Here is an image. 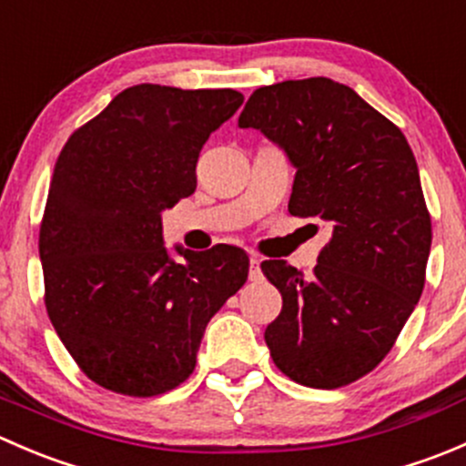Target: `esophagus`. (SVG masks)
<instances>
[{
	"instance_id": "1",
	"label": "esophagus",
	"mask_w": 466,
	"mask_h": 466,
	"mask_svg": "<svg viewBox=\"0 0 466 466\" xmlns=\"http://www.w3.org/2000/svg\"><path fill=\"white\" fill-rule=\"evenodd\" d=\"M261 277V257L250 255V279H259Z\"/></svg>"
}]
</instances>
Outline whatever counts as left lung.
Listing matches in <instances>:
<instances>
[{
  "mask_svg": "<svg viewBox=\"0 0 466 466\" xmlns=\"http://www.w3.org/2000/svg\"><path fill=\"white\" fill-rule=\"evenodd\" d=\"M238 126L261 130L295 167L290 214L331 229L311 277L261 263L284 299L263 336L272 360L309 388L365 377L424 290L433 232L410 146L354 89L322 76L255 89Z\"/></svg>",
  "mask_w": 466,
  "mask_h": 466,
  "instance_id": "1",
  "label": "left lung"
}]
</instances>
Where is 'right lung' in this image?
I'll return each instance as SVG.
<instances>
[{
	"instance_id": "add662e5",
	"label": "right lung",
	"mask_w": 466,
	"mask_h": 466,
	"mask_svg": "<svg viewBox=\"0 0 466 466\" xmlns=\"http://www.w3.org/2000/svg\"><path fill=\"white\" fill-rule=\"evenodd\" d=\"M237 89L133 86L56 162L40 261L56 333L94 383L155 397L196 368L207 322L248 279L241 248L162 238V211L196 191V162L241 107Z\"/></svg>"
}]
</instances>
